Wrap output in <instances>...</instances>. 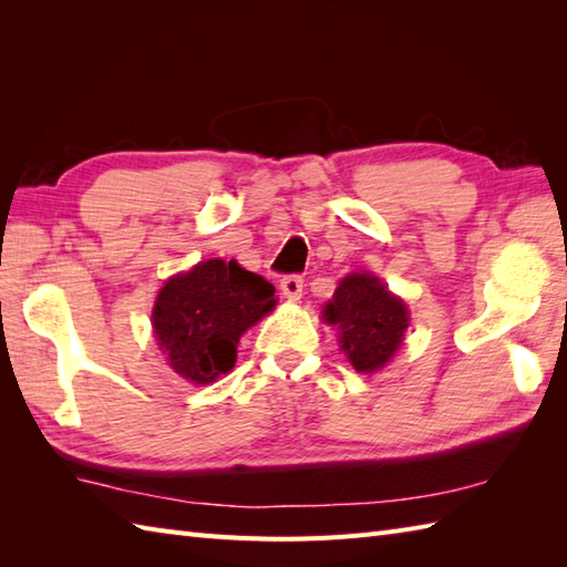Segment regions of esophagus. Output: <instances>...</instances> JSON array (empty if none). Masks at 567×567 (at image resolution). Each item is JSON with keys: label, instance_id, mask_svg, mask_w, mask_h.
Here are the masks:
<instances>
[{"label": "esophagus", "instance_id": "34e87169", "mask_svg": "<svg viewBox=\"0 0 567 567\" xmlns=\"http://www.w3.org/2000/svg\"><path fill=\"white\" fill-rule=\"evenodd\" d=\"M280 290H282V295H285L287 299H290V302H297V299L302 297V290H305L302 275H287V277H282Z\"/></svg>", "mask_w": 567, "mask_h": 567}]
</instances>
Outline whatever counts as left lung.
I'll return each mask as SVG.
<instances>
[{"instance_id": "1", "label": "left lung", "mask_w": 567, "mask_h": 567, "mask_svg": "<svg viewBox=\"0 0 567 567\" xmlns=\"http://www.w3.org/2000/svg\"><path fill=\"white\" fill-rule=\"evenodd\" d=\"M323 321L341 331V348L358 372H375L392 360L409 329L404 299L370 272L346 275L323 307Z\"/></svg>"}]
</instances>
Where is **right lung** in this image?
<instances>
[{
  "label": "right lung",
  "instance_id": "add662e5",
  "mask_svg": "<svg viewBox=\"0 0 567 567\" xmlns=\"http://www.w3.org/2000/svg\"><path fill=\"white\" fill-rule=\"evenodd\" d=\"M275 287L236 260H202L163 285L153 333L167 363L195 384H209L236 363V346L275 309Z\"/></svg>",
  "mask_w": 567,
  "mask_h": 567
}]
</instances>
